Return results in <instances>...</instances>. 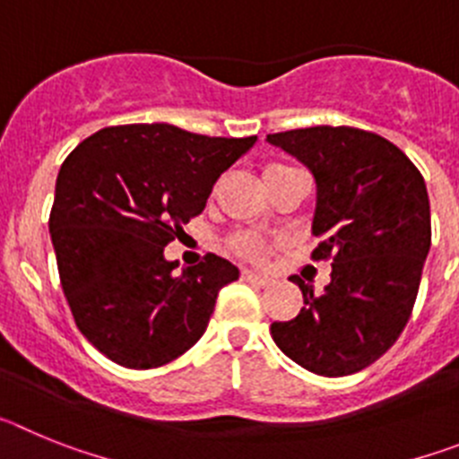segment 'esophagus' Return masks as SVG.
Here are the masks:
<instances>
[{"label":"esophagus","instance_id":"obj_1","mask_svg":"<svg viewBox=\"0 0 459 459\" xmlns=\"http://www.w3.org/2000/svg\"><path fill=\"white\" fill-rule=\"evenodd\" d=\"M241 278L246 280V282H253V285H269V275H262V273H257V271H253V269H243L241 271Z\"/></svg>","mask_w":459,"mask_h":459}]
</instances>
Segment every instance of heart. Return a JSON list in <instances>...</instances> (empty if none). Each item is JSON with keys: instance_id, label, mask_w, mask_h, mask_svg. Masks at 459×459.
<instances>
[{"instance_id": "heart-1", "label": "heart", "mask_w": 459, "mask_h": 459, "mask_svg": "<svg viewBox=\"0 0 459 459\" xmlns=\"http://www.w3.org/2000/svg\"><path fill=\"white\" fill-rule=\"evenodd\" d=\"M271 168H275V165H271ZM234 250L248 259H262L266 255V241L259 237V234L253 232L238 234V237L234 238Z\"/></svg>"}]
</instances>
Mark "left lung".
Returning <instances> with one entry per match:
<instances>
[{
    "label": "left lung",
    "mask_w": 459,
    "mask_h": 459,
    "mask_svg": "<svg viewBox=\"0 0 459 459\" xmlns=\"http://www.w3.org/2000/svg\"><path fill=\"white\" fill-rule=\"evenodd\" d=\"M266 142L294 156L315 179V259L333 255L322 294L301 287V312L271 324L280 351L322 377L375 363L403 333L429 253V200L416 165L393 142L350 126L273 133Z\"/></svg>",
    "instance_id": "8db88e82"
}]
</instances>
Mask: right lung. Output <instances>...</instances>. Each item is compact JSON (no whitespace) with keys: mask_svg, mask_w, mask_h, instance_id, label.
Masks as SVG:
<instances>
[{"mask_svg":"<svg viewBox=\"0 0 459 459\" xmlns=\"http://www.w3.org/2000/svg\"><path fill=\"white\" fill-rule=\"evenodd\" d=\"M255 142L131 124L93 133L68 153L50 211L56 269L75 324L109 360L149 370L202 338L238 269L209 253L179 271L163 250Z\"/></svg>","mask_w":459,"mask_h":459,"instance_id":"right-lung-1","label":"right lung"}]
</instances>
